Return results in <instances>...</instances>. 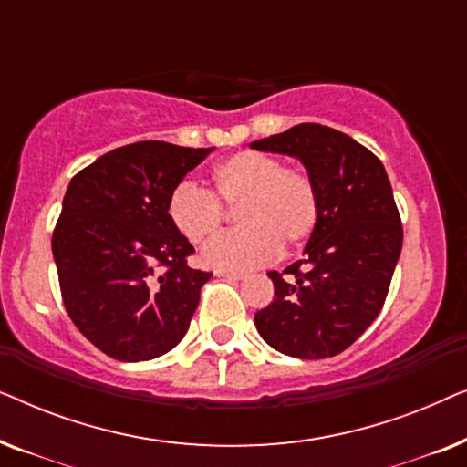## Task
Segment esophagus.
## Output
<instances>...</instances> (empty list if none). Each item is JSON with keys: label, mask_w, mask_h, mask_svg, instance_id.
<instances>
[{"label": "esophagus", "mask_w": 467, "mask_h": 467, "mask_svg": "<svg viewBox=\"0 0 467 467\" xmlns=\"http://www.w3.org/2000/svg\"><path fill=\"white\" fill-rule=\"evenodd\" d=\"M214 274H216V276H221V278H232V280H242L246 276V274L240 272V270H216Z\"/></svg>", "instance_id": "1"}]
</instances>
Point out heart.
Instances as JSON below:
<instances>
[{
	"mask_svg": "<svg viewBox=\"0 0 467 467\" xmlns=\"http://www.w3.org/2000/svg\"><path fill=\"white\" fill-rule=\"evenodd\" d=\"M213 191L181 182L168 197V219L189 244L213 240L225 223V208H238L242 229L216 238L203 251L213 267H254L274 259L280 248L310 240L321 216V197L308 170L285 165L261 150H240L210 171Z\"/></svg>",
	"mask_w": 467,
	"mask_h": 467,
	"instance_id": "1",
	"label": "heart"
}]
</instances>
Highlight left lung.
Returning <instances> with one entry per match:
<instances>
[{
	"label": "left lung",
	"instance_id": "8db88e82",
	"mask_svg": "<svg viewBox=\"0 0 467 467\" xmlns=\"http://www.w3.org/2000/svg\"><path fill=\"white\" fill-rule=\"evenodd\" d=\"M251 146L297 157L321 197L306 257L283 272H267L274 302L254 315V325L285 355H340L379 317L401 253L404 229L387 171L366 146L318 123L296 125Z\"/></svg>",
	"mask_w": 467,
	"mask_h": 467
}]
</instances>
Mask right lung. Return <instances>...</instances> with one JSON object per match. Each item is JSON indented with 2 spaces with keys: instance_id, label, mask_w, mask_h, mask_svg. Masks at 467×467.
Listing matches in <instances>:
<instances>
[{
  "instance_id": "add662e5",
  "label": "right lung",
  "mask_w": 467,
  "mask_h": 467,
  "mask_svg": "<svg viewBox=\"0 0 467 467\" xmlns=\"http://www.w3.org/2000/svg\"><path fill=\"white\" fill-rule=\"evenodd\" d=\"M210 150L144 140L106 152L69 182L53 232L63 306L112 359H155L187 334L213 272L189 267L195 248L165 206Z\"/></svg>"
}]
</instances>
